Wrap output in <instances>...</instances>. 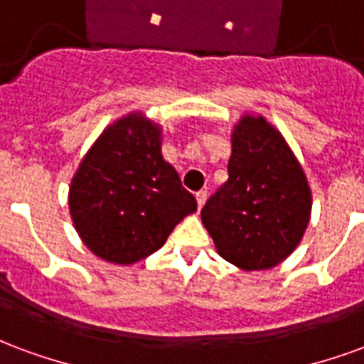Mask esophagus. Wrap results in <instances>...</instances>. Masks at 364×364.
Masks as SVG:
<instances>
[{"label":"esophagus","mask_w":364,"mask_h":364,"mask_svg":"<svg viewBox=\"0 0 364 364\" xmlns=\"http://www.w3.org/2000/svg\"><path fill=\"white\" fill-rule=\"evenodd\" d=\"M206 197H208V193L206 191H198L197 193V205L198 208H203V205L206 203Z\"/></svg>","instance_id":"1"}]
</instances>
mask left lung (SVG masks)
I'll list each match as a JSON object with an SVG mask.
<instances>
[{
    "mask_svg": "<svg viewBox=\"0 0 364 364\" xmlns=\"http://www.w3.org/2000/svg\"><path fill=\"white\" fill-rule=\"evenodd\" d=\"M310 208L306 175L281 132L245 114L232 134L228 181L200 210L218 253L244 271L274 267L302 240Z\"/></svg>",
    "mask_w": 364,
    "mask_h": 364,
    "instance_id": "left-lung-1",
    "label": "left lung"
}]
</instances>
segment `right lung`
<instances>
[{"instance_id":"add662e5","label":"right lung","mask_w":364,"mask_h":364,"mask_svg":"<svg viewBox=\"0 0 364 364\" xmlns=\"http://www.w3.org/2000/svg\"><path fill=\"white\" fill-rule=\"evenodd\" d=\"M159 127L142 114L97 138L70 187V213L97 257L130 265L158 252L197 200L161 158Z\"/></svg>"}]
</instances>
